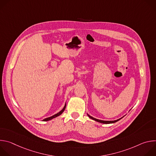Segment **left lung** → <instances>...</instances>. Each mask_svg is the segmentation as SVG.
<instances>
[{
	"label": "left lung",
	"mask_w": 156,
	"mask_h": 156,
	"mask_svg": "<svg viewBox=\"0 0 156 156\" xmlns=\"http://www.w3.org/2000/svg\"><path fill=\"white\" fill-rule=\"evenodd\" d=\"M87 115H88V117H90V119H93V120H95V121H96V122H100V123H105V124L115 123V122H117V121L120 120L121 119H122V118L123 117H122L121 119H118V120H114V121H104V120H101L96 119H95V118H94V117H91V116H90V115H89L88 114H87Z\"/></svg>",
	"instance_id": "left-lung-1"
}]
</instances>
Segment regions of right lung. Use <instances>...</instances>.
I'll return each instance as SVG.
<instances>
[{
    "label": "right lung",
    "mask_w": 156,
    "mask_h": 156,
    "mask_svg": "<svg viewBox=\"0 0 156 156\" xmlns=\"http://www.w3.org/2000/svg\"><path fill=\"white\" fill-rule=\"evenodd\" d=\"M65 107H66V104H65V107H63V109H62L61 111H60V112H59L58 113H57V114H56L54 115H53V116H52V117H48V118H46V119H44V120H43V121H48V120H52V119H54V118H55V117H57L59 116L60 115H61V114L63 113V111L65 110Z\"/></svg>",
    "instance_id": "1"
}]
</instances>
